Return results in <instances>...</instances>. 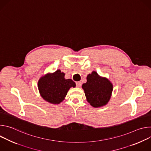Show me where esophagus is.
Instances as JSON below:
<instances>
[{
    "instance_id": "1",
    "label": "esophagus",
    "mask_w": 151,
    "mask_h": 151,
    "mask_svg": "<svg viewBox=\"0 0 151 151\" xmlns=\"http://www.w3.org/2000/svg\"><path fill=\"white\" fill-rule=\"evenodd\" d=\"M76 87H78V88H80L81 87L82 85V82L81 81H78V82H76Z\"/></svg>"
}]
</instances>
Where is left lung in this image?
<instances>
[{"instance_id":"obj_1","label":"left lung","mask_w":151,"mask_h":151,"mask_svg":"<svg viewBox=\"0 0 151 151\" xmlns=\"http://www.w3.org/2000/svg\"><path fill=\"white\" fill-rule=\"evenodd\" d=\"M87 101L94 107H100L109 101L113 91V84L105 77L100 76L96 71H93L87 77V82L83 83Z\"/></svg>"}]
</instances>
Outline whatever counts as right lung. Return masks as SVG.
<instances>
[{
	"mask_svg": "<svg viewBox=\"0 0 151 151\" xmlns=\"http://www.w3.org/2000/svg\"><path fill=\"white\" fill-rule=\"evenodd\" d=\"M64 75L65 73L58 69L40 78L37 82L38 90L41 97L46 101L58 104L65 99L69 89L76 87L75 82L71 79H65Z\"/></svg>",
	"mask_w": 151,
	"mask_h": 151,
	"instance_id": "right-lung-1",
	"label": "right lung"
}]
</instances>
